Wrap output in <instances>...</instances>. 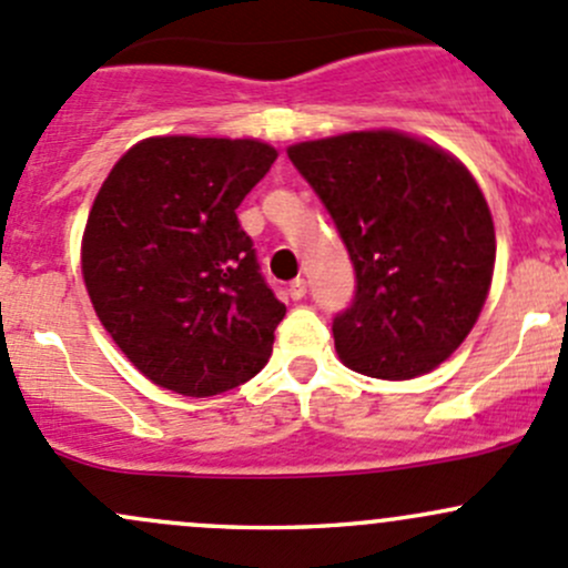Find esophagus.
<instances>
[{"label":"esophagus","mask_w":568,"mask_h":568,"mask_svg":"<svg viewBox=\"0 0 568 568\" xmlns=\"http://www.w3.org/2000/svg\"><path fill=\"white\" fill-rule=\"evenodd\" d=\"M304 294H307V283H304V277L291 280V283H288V296H291V300L300 302V300H304Z\"/></svg>","instance_id":"34e87169"}]
</instances>
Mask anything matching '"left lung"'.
Returning a JSON list of instances; mask_svg holds the SVG:
<instances>
[{
	"instance_id": "obj_1",
	"label": "left lung",
	"mask_w": 568,
	"mask_h": 568,
	"mask_svg": "<svg viewBox=\"0 0 568 568\" xmlns=\"http://www.w3.org/2000/svg\"><path fill=\"white\" fill-rule=\"evenodd\" d=\"M332 214L356 272L334 348L351 369L405 381L459 348L485 307L493 214L476 179L444 149L364 130L288 149Z\"/></svg>"
}]
</instances>
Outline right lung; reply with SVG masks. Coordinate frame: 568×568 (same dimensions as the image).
Returning a JSON list of instances; mask_svg holds the SVG:
<instances>
[{
	"instance_id": "obj_1",
	"label": "right lung",
	"mask_w": 568,
	"mask_h": 568,
	"mask_svg": "<svg viewBox=\"0 0 568 568\" xmlns=\"http://www.w3.org/2000/svg\"><path fill=\"white\" fill-rule=\"evenodd\" d=\"M277 160L253 139L135 143L89 212L81 268L100 324L163 389L209 397L261 373L285 304L236 209Z\"/></svg>"
}]
</instances>
